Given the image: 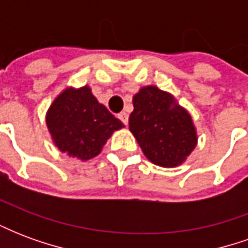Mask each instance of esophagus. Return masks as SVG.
I'll return each mask as SVG.
<instances>
[{"mask_svg": "<svg viewBox=\"0 0 248 248\" xmlns=\"http://www.w3.org/2000/svg\"><path fill=\"white\" fill-rule=\"evenodd\" d=\"M118 118L122 121V124H129V114L124 113V111H122V113L118 114Z\"/></svg>", "mask_w": 248, "mask_h": 248, "instance_id": "esophagus-1", "label": "esophagus"}]
</instances>
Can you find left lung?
<instances>
[{"instance_id": "left-lung-1", "label": "left lung", "mask_w": 248, "mask_h": 248, "mask_svg": "<svg viewBox=\"0 0 248 248\" xmlns=\"http://www.w3.org/2000/svg\"><path fill=\"white\" fill-rule=\"evenodd\" d=\"M129 129L146 158L162 167H177L198 143L191 115L170 93L156 86L140 87L133 97Z\"/></svg>"}]
</instances>
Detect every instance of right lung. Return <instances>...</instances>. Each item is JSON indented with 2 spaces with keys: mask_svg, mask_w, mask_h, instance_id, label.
Segmentation results:
<instances>
[{
  "mask_svg": "<svg viewBox=\"0 0 248 248\" xmlns=\"http://www.w3.org/2000/svg\"><path fill=\"white\" fill-rule=\"evenodd\" d=\"M46 124L60 151L79 161L97 156L114 131L124 127L89 86L65 89L47 110Z\"/></svg>",
  "mask_w": 248,
  "mask_h": 248,
  "instance_id": "right-lung-1",
  "label": "right lung"
}]
</instances>
